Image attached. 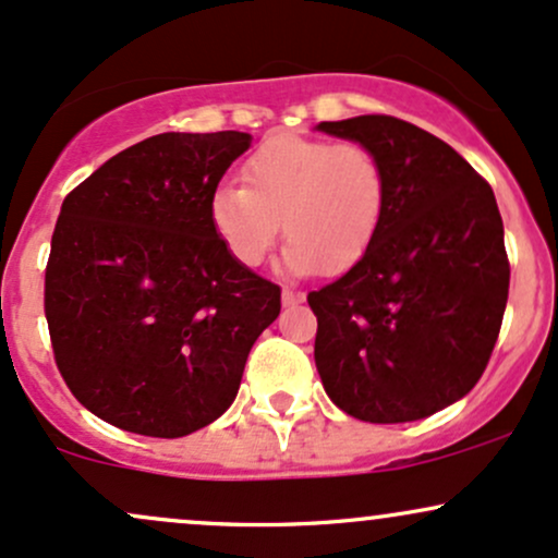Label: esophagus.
Returning a JSON list of instances; mask_svg holds the SVG:
<instances>
[{"mask_svg":"<svg viewBox=\"0 0 558 558\" xmlns=\"http://www.w3.org/2000/svg\"><path fill=\"white\" fill-rule=\"evenodd\" d=\"M304 301V293L291 291V288H283V306H296Z\"/></svg>","mask_w":558,"mask_h":558,"instance_id":"esophagus-1","label":"esophagus"}]
</instances>
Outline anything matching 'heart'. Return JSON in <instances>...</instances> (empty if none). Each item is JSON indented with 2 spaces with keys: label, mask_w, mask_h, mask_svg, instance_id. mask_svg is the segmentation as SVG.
<instances>
[{
  "label": "heart",
  "mask_w": 558,
  "mask_h": 558,
  "mask_svg": "<svg viewBox=\"0 0 558 558\" xmlns=\"http://www.w3.org/2000/svg\"><path fill=\"white\" fill-rule=\"evenodd\" d=\"M243 185L209 196V226L241 267H259L280 233L288 275H343L367 257L388 207L380 157L362 144L280 136L243 162Z\"/></svg>",
  "instance_id": "1"
}]
</instances>
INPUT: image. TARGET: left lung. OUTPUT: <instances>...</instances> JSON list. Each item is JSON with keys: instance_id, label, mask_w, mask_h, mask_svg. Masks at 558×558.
<instances>
[{"instance_id": "8db88e82", "label": "left lung", "mask_w": 558, "mask_h": 558, "mask_svg": "<svg viewBox=\"0 0 558 558\" xmlns=\"http://www.w3.org/2000/svg\"><path fill=\"white\" fill-rule=\"evenodd\" d=\"M317 131L373 149L388 175L367 257L306 296L325 393L375 425L425 420L475 388L501 330L509 259L496 196L446 141L399 118Z\"/></svg>"}]
</instances>
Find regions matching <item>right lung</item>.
Wrapping results in <instances>:
<instances>
[{"label":"right lung","mask_w":558,"mask_h":558,"mask_svg":"<svg viewBox=\"0 0 558 558\" xmlns=\"http://www.w3.org/2000/svg\"><path fill=\"white\" fill-rule=\"evenodd\" d=\"M248 146L239 131L159 133L62 202L44 283L54 360L120 430L181 438L215 422L280 315V288L209 226V196Z\"/></svg>","instance_id":"obj_1"}]
</instances>
